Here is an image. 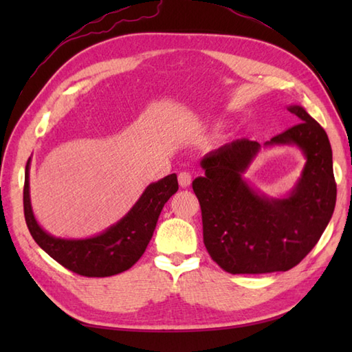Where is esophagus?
<instances>
[{
	"label": "esophagus",
	"mask_w": 352,
	"mask_h": 352,
	"mask_svg": "<svg viewBox=\"0 0 352 352\" xmlns=\"http://www.w3.org/2000/svg\"><path fill=\"white\" fill-rule=\"evenodd\" d=\"M178 183H180L182 188H189L190 183H192V175L186 170L180 172V174H178Z\"/></svg>",
	"instance_id": "1"
}]
</instances>
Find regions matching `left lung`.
I'll use <instances>...</instances> for the list:
<instances>
[{"label": "left lung", "instance_id": "obj_1", "mask_svg": "<svg viewBox=\"0 0 352 352\" xmlns=\"http://www.w3.org/2000/svg\"><path fill=\"white\" fill-rule=\"evenodd\" d=\"M290 113L301 122L266 145H296L305 166L287 198L258 195L242 174L260 144L239 139L204 155V175L192 188L203 214L204 245L223 271L267 274L289 271L313 250L336 206L333 153L325 130L300 106Z\"/></svg>", "mask_w": 352, "mask_h": 352}]
</instances>
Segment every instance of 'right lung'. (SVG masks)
I'll list each match as a JSON object with an SVG mask.
<instances>
[{
	"label": "right lung",
	"instance_id": "add662e5",
	"mask_svg": "<svg viewBox=\"0 0 352 352\" xmlns=\"http://www.w3.org/2000/svg\"><path fill=\"white\" fill-rule=\"evenodd\" d=\"M25 166L24 214L34 242L69 271L83 276H111L130 269L145 252L166 201L178 190L177 175L170 174L149 184L131 210L104 233L89 239H60L48 234L37 223Z\"/></svg>",
	"mask_w": 352,
	"mask_h": 352
}]
</instances>
